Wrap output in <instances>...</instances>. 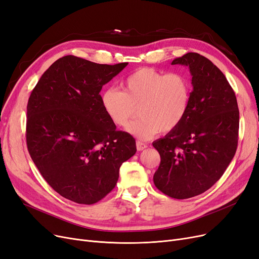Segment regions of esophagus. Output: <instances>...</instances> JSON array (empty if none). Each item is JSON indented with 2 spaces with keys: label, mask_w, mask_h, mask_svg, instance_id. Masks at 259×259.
<instances>
[{
  "label": "esophagus",
  "mask_w": 259,
  "mask_h": 259,
  "mask_svg": "<svg viewBox=\"0 0 259 259\" xmlns=\"http://www.w3.org/2000/svg\"><path fill=\"white\" fill-rule=\"evenodd\" d=\"M136 148H137L138 151H142V150H145L147 148V145L144 144V142H141V141H137L136 142Z\"/></svg>",
  "instance_id": "1"
}]
</instances>
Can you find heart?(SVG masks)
<instances>
[{"instance_id":"1","label":"heart","mask_w":259,"mask_h":259,"mask_svg":"<svg viewBox=\"0 0 259 259\" xmlns=\"http://www.w3.org/2000/svg\"><path fill=\"white\" fill-rule=\"evenodd\" d=\"M122 91L109 88L102 93L103 109L111 122L139 139H150L162 131L176 130L189 112L192 87L182 73L165 74L151 67H142L123 80Z\"/></svg>"}]
</instances>
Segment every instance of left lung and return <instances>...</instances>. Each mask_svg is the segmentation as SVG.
Returning <instances> with one entry per match:
<instances>
[{
	"label": "left lung",
	"instance_id": "8db88e82",
	"mask_svg": "<svg viewBox=\"0 0 259 259\" xmlns=\"http://www.w3.org/2000/svg\"><path fill=\"white\" fill-rule=\"evenodd\" d=\"M171 64L189 67L193 91L183 122L152 144L160 155L153 181L169 197L186 199L209 190L234 158L239 109L226 77L209 59L189 52Z\"/></svg>",
	"mask_w": 259,
	"mask_h": 259
}]
</instances>
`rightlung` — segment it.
Here are the masks:
<instances>
[{
    "mask_svg": "<svg viewBox=\"0 0 259 259\" xmlns=\"http://www.w3.org/2000/svg\"><path fill=\"white\" fill-rule=\"evenodd\" d=\"M126 65L66 56L42 74L31 93L29 153L44 179L66 199L100 201L117 184L121 165L136 153L135 139L117 131L100 95Z\"/></svg>",
    "mask_w": 259,
    "mask_h": 259,
    "instance_id": "obj_1",
    "label": "right lung"
}]
</instances>
